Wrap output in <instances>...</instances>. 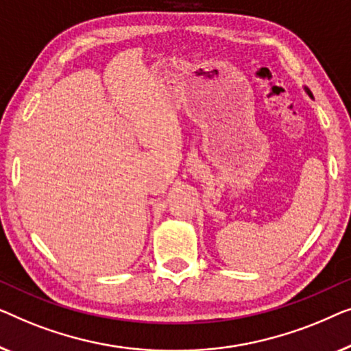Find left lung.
I'll return each mask as SVG.
<instances>
[{"instance_id": "left-lung-1", "label": "left lung", "mask_w": 351, "mask_h": 351, "mask_svg": "<svg viewBox=\"0 0 351 351\" xmlns=\"http://www.w3.org/2000/svg\"><path fill=\"white\" fill-rule=\"evenodd\" d=\"M305 90H307V93H308V95H310V97H313V95H312V92H310V90H308V88H305Z\"/></svg>"}]
</instances>
